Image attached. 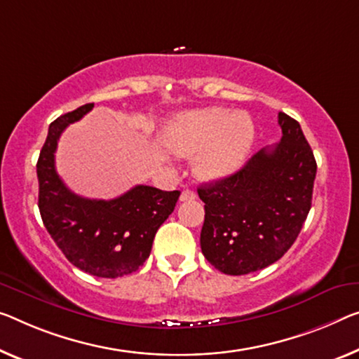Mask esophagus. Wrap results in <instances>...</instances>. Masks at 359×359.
Masks as SVG:
<instances>
[{
  "mask_svg": "<svg viewBox=\"0 0 359 359\" xmlns=\"http://www.w3.org/2000/svg\"><path fill=\"white\" fill-rule=\"evenodd\" d=\"M197 197V194L192 189H184L183 192H181L180 196V201L181 202H186V201H194V198Z\"/></svg>",
  "mask_w": 359,
  "mask_h": 359,
  "instance_id": "34e87169",
  "label": "esophagus"
}]
</instances>
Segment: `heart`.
Masks as SVG:
<instances>
[{"label": "heart", "mask_w": 359, "mask_h": 359, "mask_svg": "<svg viewBox=\"0 0 359 359\" xmlns=\"http://www.w3.org/2000/svg\"><path fill=\"white\" fill-rule=\"evenodd\" d=\"M255 137V126L244 112L210 107L176 117L163 131V141L178 156H196L197 172L218 180L233 175L244 165Z\"/></svg>", "instance_id": "b5f03b06"}]
</instances>
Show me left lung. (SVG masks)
I'll list each match as a JSON object with an SVG mask.
<instances>
[{"mask_svg":"<svg viewBox=\"0 0 359 359\" xmlns=\"http://www.w3.org/2000/svg\"><path fill=\"white\" fill-rule=\"evenodd\" d=\"M283 137L239 172L198 187L205 203L201 249L231 276L278 262L294 244L311 208L316 161L300 123L279 112Z\"/></svg>","mask_w":359,"mask_h":359,"instance_id":"8db88e82","label":"left lung"}]
</instances>
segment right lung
<instances>
[{
  "mask_svg": "<svg viewBox=\"0 0 359 359\" xmlns=\"http://www.w3.org/2000/svg\"><path fill=\"white\" fill-rule=\"evenodd\" d=\"M95 107L85 104L49 125L36 163L38 208L53 241L65 258L97 278H122L149 258L154 237L172 215L181 192L135 186L110 201L76 196L59 178L54 154L62 131Z\"/></svg>",
  "mask_w": 359,
  "mask_h": 359,
  "instance_id": "right-lung-1",
  "label": "right lung"
}]
</instances>
